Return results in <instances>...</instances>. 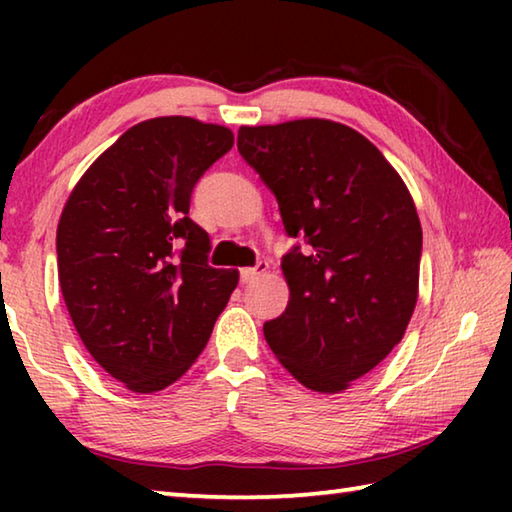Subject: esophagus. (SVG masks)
Returning a JSON list of instances; mask_svg holds the SVG:
<instances>
[{
  "instance_id": "34e87169",
  "label": "esophagus",
  "mask_w": 512,
  "mask_h": 512,
  "mask_svg": "<svg viewBox=\"0 0 512 512\" xmlns=\"http://www.w3.org/2000/svg\"><path fill=\"white\" fill-rule=\"evenodd\" d=\"M266 268H268V264L266 262H257L255 266H248V268H241V282L244 284H250V282H255L259 275L262 273H266Z\"/></svg>"
}]
</instances>
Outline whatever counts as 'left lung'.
Wrapping results in <instances>:
<instances>
[{"label": "left lung", "instance_id": "obj_1", "mask_svg": "<svg viewBox=\"0 0 512 512\" xmlns=\"http://www.w3.org/2000/svg\"><path fill=\"white\" fill-rule=\"evenodd\" d=\"M237 149L280 205L291 300L266 343L302 386L339 393L402 341L418 300L422 228L375 144L327 119L241 126Z\"/></svg>", "mask_w": 512, "mask_h": 512}]
</instances>
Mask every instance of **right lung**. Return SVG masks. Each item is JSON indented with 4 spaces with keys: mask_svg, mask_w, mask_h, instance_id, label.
Masks as SVG:
<instances>
[{
    "mask_svg": "<svg viewBox=\"0 0 512 512\" xmlns=\"http://www.w3.org/2000/svg\"><path fill=\"white\" fill-rule=\"evenodd\" d=\"M232 131L192 117L142 121L85 171L58 223V280L94 361L135 393L180 379L210 339L239 273L214 268L189 219Z\"/></svg>",
    "mask_w": 512,
    "mask_h": 512,
    "instance_id": "add662e5",
    "label": "right lung"
}]
</instances>
